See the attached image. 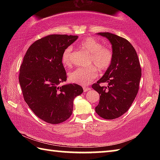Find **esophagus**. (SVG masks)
Listing matches in <instances>:
<instances>
[{
	"label": "esophagus",
	"mask_w": 160,
	"mask_h": 160,
	"mask_svg": "<svg viewBox=\"0 0 160 160\" xmlns=\"http://www.w3.org/2000/svg\"><path fill=\"white\" fill-rule=\"evenodd\" d=\"M91 89L89 87H83V90H84V92H87V91H89Z\"/></svg>",
	"instance_id": "34e87169"
}]
</instances>
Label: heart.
Masks as SVG:
<instances>
[{
    "mask_svg": "<svg viewBox=\"0 0 160 160\" xmlns=\"http://www.w3.org/2000/svg\"><path fill=\"white\" fill-rule=\"evenodd\" d=\"M82 49L89 53L90 58L87 68H78L69 74L71 82L86 85L91 83L98 76V69L100 71H107L113 62V52L108 46H104L100 40L93 37H89L80 44ZM72 47H68L64 50L62 55V62L64 66L70 67L72 64Z\"/></svg>",
    "mask_w": 160,
    "mask_h": 160,
    "instance_id": "b5f03b06",
    "label": "heart"
}]
</instances>
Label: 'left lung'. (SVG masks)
Returning a JSON list of instances; mask_svg holds the SVG:
<instances>
[{
	"label": "left lung",
	"mask_w": 160,
	"mask_h": 160,
	"mask_svg": "<svg viewBox=\"0 0 160 160\" xmlns=\"http://www.w3.org/2000/svg\"><path fill=\"white\" fill-rule=\"evenodd\" d=\"M112 44L113 59L104 76L92 88L100 94L97 114L106 120L120 117L133 102L139 91L142 69L136 51L127 39L108 32H100ZM107 83V87L101 86Z\"/></svg>",
	"instance_id": "8db88e82"
}]
</instances>
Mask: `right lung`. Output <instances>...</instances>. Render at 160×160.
Masks as SVG:
<instances>
[{"instance_id":"obj_1","label":"right lung","mask_w":160,"mask_h":160,"mask_svg":"<svg viewBox=\"0 0 160 160\" xmlns=\"http://www.w3.org/2000/svg\"><path fill=\"white\" fill-rule=\"evenodd\" d=\"M78 36L52 34L29 47L20 67L19 82L24 100L37 117L60 124L72 114L73 100L83 92L76 84L60 87L67 80L62 55Z\"/></svg>"}]
</instances>
